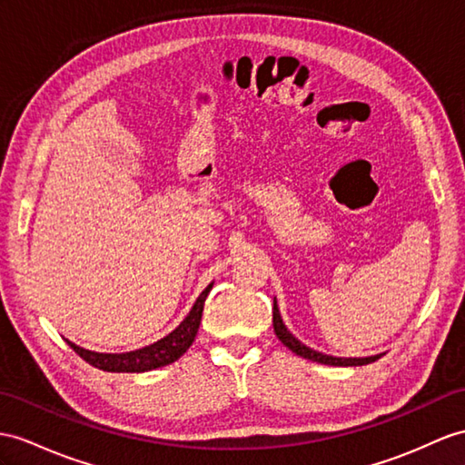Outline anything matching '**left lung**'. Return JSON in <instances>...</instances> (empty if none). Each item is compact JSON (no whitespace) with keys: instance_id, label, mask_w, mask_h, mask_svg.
<instances>
[{"instance_id":"8db88e82","label":"left lung","mask_w":465,"mask_h":465,"mask_svg":"<svg viewBox=\"0 0 465 465\" xmlns=\"http://www.w3.org/2000/svg\"><path fill=\"white\" fill-rule=\"evenodd\" d=\"M272 312H274V313H272V320H274V331H276L280 341L284 343L292 351V353H296L303 359L315 361V363H322V365H333V367H359V365H369V363H372V361H377L381 357V355H372V357H349L347 359V357L323 355V353H320V351L303 345L300 339H296L288 331V327L284 325V322H282V318H280L276 300H274V310H272Z\"/></svg>"}]
</instances>
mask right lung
I'll list each match as a JSON object with an SVG mask.
<instances>
[{
    "label": "right lung",
    "mask_w": 465,
    "mask_h": 465,
    "mask_svg": "<svg viewBox=\"0 0 465 465\" xmlns=\"http://www.w3.org/2000/svg\"><path fill=\"white\" fill-rule=\"evenodd\" d=\"M211 288L213 284H209L201 292V296L193 303V308H191L187 318L181 322L172 333L152 345L128 351V353H96V351L83 349L71 341L69 345L74 349V353H78L86 361V363L108 372H143L157 367H165L177 361L191 347V343L195 341L203 315V305H205Z\"/></svg>",
    "instance_id": "1"
}]
</instances>
